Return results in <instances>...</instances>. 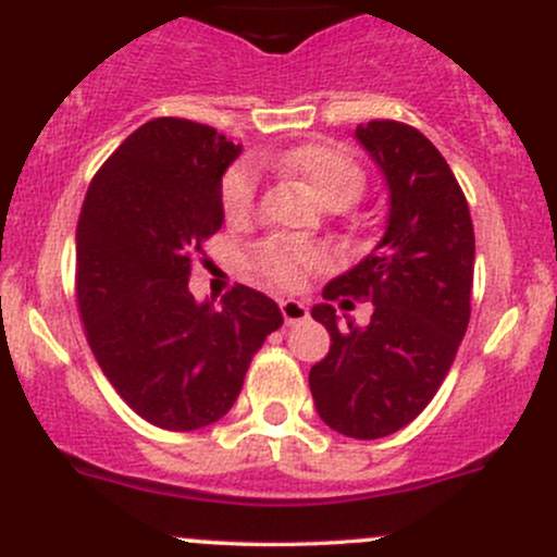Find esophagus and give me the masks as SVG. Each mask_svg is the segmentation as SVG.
I'll return each instance as SVG.
<instances>
[{
  "label": "esophagus",
  "instance_id": "esophagus-1",
  "mask_svg": "<svg viewBox=\"0 0 557 557\" xmlns=\"http://www.w3.org/2000/svg\"><path fill=\"white\" fill-rule=\"evenodd\" d=\"M280 309H283L285 325L304 323V320L309 318V309L304 307L301 301H296V298H283V301H280Z\"/></svg>",
  "mask_w": 557,
  "mask_h": 557
}]
</instances>
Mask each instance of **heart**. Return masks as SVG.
<instances>
[{
    "label": "heart",
    "mask_w": 557,
    "mask_h": 557,
    "mask_svg": "<svg viewBox=\"0 0 557 557\" xmlns=\"http://www.w3.org/2000/svg\"><path fill=\"white\" fill-rule=\"evenodd\" d=\"M261 162L274 165L285 175L304 181L320 200L327 205H349L360 197L366 186V173L357 160L333 140L296 146L280 154L263 157ZM259 202V171L253 162H237L221 181V205L230 221H248ZM333 261L331 250L318 243H304L290 237H269L253 245L248 253V267L280 288H301L307 277Z\"/></svg>",
    "instance_id": "obj_1"
}]
</instances>
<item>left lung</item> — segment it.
<instances>
[{
    "mask_svg": "<svg viewBox=\"0 0 557 557\" xmlns=\"http://www.w3.org/2000/svg\"><path fill=\"white\" fill-rule=\"evenodd\" d=\"M389 186L382 243L325 285V301H373L371 323H338L320 304L312 318L331 349L309 371L320 419L357 441L411 424L441 389L470 323L475 232L459 181L417 127L373 120L355 131Z\"/></svg>",
    "mask_w": 557,
    "mask_h": 557,
    "instance_id": "8db88e82",
    "label": "left lung"
}]
</instances>
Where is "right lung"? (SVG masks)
<instances>
[{"mask_svg": "<svg viewBox=\"0 0 557 557\" xmlns=\"http://www.w3.org/2000/svg\"><path fill=\"white\" fill-rule=\"evenodd\" d=\"M239 146L178 116L122 140L92 175L77 224V304L98 366L149 424L191 432L224 417L250 360L283 325L248 285L189 294L191 263L224 224L221 175Z\"/></svg>", "mask_w": 557, "mask_h": 557, "instance_id": "1", "label": "right lung"}]
</instances>
